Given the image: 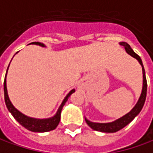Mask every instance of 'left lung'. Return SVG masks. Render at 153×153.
I'll return each mask as SVG.
<instances>
[{"mask_svg": "<svg viewBox=\"0 0 153 153\" xmlns=\"http://www.w3.org/2000/svg\"><path fill=\"white\" fill-rule=\"evenodd\" d=\"M120 44L124 47V49L126 50V52L130 55L131 56L135 58L137 61L139 62V63L141 65L142 67V74H143V86L142 91H141V94L138 99V102L134 105V107L130 110L128 113H127L126 115H124L122 117L116 119V121H113L111 123H93L91 122L89 120H87L85 117V120L86 123L88 124L91 128L93 130H96L98 132H103V133H116L117 131L121 130L124 127H126L128 123H130L134 118L135 116L139 115V113L140 112V110H142L144 103L146 101V91H147V83H146V72L144 69V66H143L142 61L140 59V57L137 55L136 53L134 50L131 49L130 45L128 43L123 42L120 43Z\"/></svg>", "mask_w": 153, "mask_h": 153, "instance_id": "8db88e82", "label": "left lung"}]
</instances>
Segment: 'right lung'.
<instances>
[{"label": "right lung", "mask_w": 153, "mask_h": 153, "mask_svg": "<svg viewBox=\"0 0 153 153\" xmlns=\"http://www.w3.org/2000/svg\"><path fill=\"white\" fill-rule=\"evenodd\" d=\"M30 43L31 44L39 45V46H42V47H45V45L43 43H39V42H34V43ZM9 65H8V68H9ZM8 68H7V70H8ZM7 73H6L5 80H4V97H5V103H6V105H7V108L8 109L9 112L12 114V116L15 118V120L20 125H22L24 128H25L26 129L30 130L31 132L44 133V132H49V131H51V130L56 129L59 123H60V120H61V112H62V108L65 105L66 102L68 101V97L71 96L72 93H74L75 91V90H71L69 91V93L65 97L62 103L60 105L59 109L57 110L56 114L54 116L50 117V118H45V119H37V118L30 117V116L24 115L23 113H21L19 110H17L16 108L13 105V103H11L8 94H7V80H6L7 74Z\"/></svg>", "instance_id": "1"}]
</instances>
